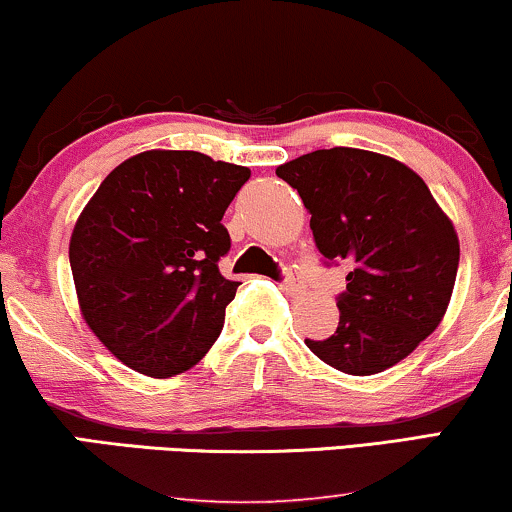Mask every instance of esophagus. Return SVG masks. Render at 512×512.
Returning a JSON list of instances; mask_svg holds the SVG:
<instances>
[{
    "instance_id": "34e87169",
    "label": "esophagus",
    "mask_w": 512,
    "mask_h": 512,
    "mask_svg": "<svg viewBox=\"0 0 512 512\" xmlns=\"http://www.w3.org/2000/svg\"><path fill=\"white\" fill-rule=\"evenodd\" d=\"M283 290H286L288 295H300L304 290V283L300 278V271L297 269H283V281H281Z\"/></svg>"
}]
</instances>
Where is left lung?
I'll list each match as a JSON object with an SVG mask.
<instances>
[{
  "label": "left lung",
  "mask_w": 512,
  "mask_h": 512,
  "mask_svg": "<svg viewBox=\"0 0 512 512\" xmlns=\"http://www.w3.org/2000/svg\"><path fill=\"white\" fill-rule=\"evenodd\" d=\"M300 193L323 264L345 262L340 321L307 347L349 375L385 371L435 331L458 271L454 224L416 172L361 148H321L276 170Z\"/></svg>",
  "instance_id": "1"
}]
</instances>
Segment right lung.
I'll return each mask as SVG.
<instances>
[{"instance_id": "right-lung-1", "label": "right lung", "mask_w": 512, "mask_h": 512, "mask_svg": "<svg viewBox=\"0 0 512 512\" xmlns=\"http://www.w3.org/2000/svg\"><path fill=\"white\" fill-rule=\"evenodd\" d=\"M250 170L198 151H146L101 181L70 238L82 316L134 371L191 368L224 326L241 283L219 271L222 217Z\"/></svg>"}]
</instances>
